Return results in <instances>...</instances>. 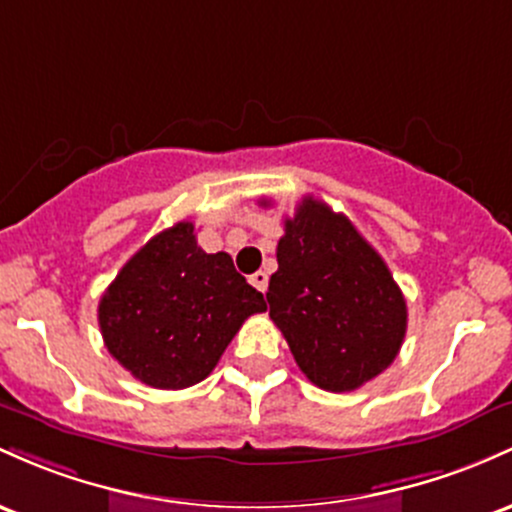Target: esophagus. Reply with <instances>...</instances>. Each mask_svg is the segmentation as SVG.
I'll return each instance as SVG.
<instances>
[{
	"instance_id": "34e87169",
	"label": "esophagus",
	"mask_w": 512,
	"mask_h": 512,
	"mask_svg": "<svg viewBox=\"0 0 512 512\" xmlns=\"http://www.w3.org/2000/svg\"><path fill=\"white\" fill-rule=\"evenodd\" d=\"M250 284L255 286L257 291H262V294H265V291H267V284H269V277H267V272H262V269H260V272H255V274H252V277H250Z\"/></svg>"
}]
</instances>
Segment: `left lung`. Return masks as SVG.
I'll return each instance as SVG.
<instances>
[{
	"instance_id": "obj_1",
	"label": "left lung",
	"mask_w": 512,
	"mask_h": 512,
	"mask_svg": "<svg viewBox=\"0 0 512 512\" xmlns=\"http://www.w3.org/2000/svg\"><path fill=\"white\" fill-rule=\"evenodd\" d=\"M277 262L269 318L313 384L355 391L396 359L408 328L406 299L350 218L306 196L284 221Z\"/></svg>"
}]
</instances>
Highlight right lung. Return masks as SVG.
Segmentation results:
<instances>
[{"label":"right lung","mask_w":512,"mask_h":512,"mask_svg":"<svg viewBox=\"0 0 512 512\" xmlns=\"http://www.w3.org/2000/svg\"><path fill=\"white\" fill-rule=\"evenodd\" d=\"M265 296L235 272L228 252L196 245L194 223L150 238L99 301L106 350L153 389H187L213 372Z\"/></svg>","instance_id":"add662e5"}]
</instances>
